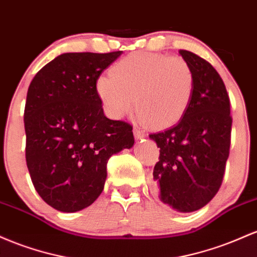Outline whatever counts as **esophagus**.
Masks as SVG:
<instances>
[{"label":"esophagus","mask_w":257,"mask_h":257,"mask_svg":"<svg viewBox=\"0 0 257 257\" xmlns=\"http://www.w3.org/2000/svg\"><path fill=\"white\" fill-rule=\"evenodd\" d=\"M134 135H135V137H136V140H141V138L146 137V134H144V131H142V130L138 128V127L134 128Z\"/></svg>","instance_id":"34e87169"}]
</instances>
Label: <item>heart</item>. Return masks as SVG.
Here are the masks:
<instances>
[{
	"label": "heart",
	"mask_w": 257,
	"mask_h": 257,
	"mask_svg": "<svg viewBox=\"0 0 257 257\" xmlns=\"http://www.w3.org/2000/svg\"><path fill=\"white\" fill-rule=\"evenodd\" d=\"M96 91L111 117H123L136 103L149 127L165 128L177 122L191 104L194 74L180 57L136 52L98 77Z\"/></svg>",
	"instance_id": "heart-1"
}]
</instances>
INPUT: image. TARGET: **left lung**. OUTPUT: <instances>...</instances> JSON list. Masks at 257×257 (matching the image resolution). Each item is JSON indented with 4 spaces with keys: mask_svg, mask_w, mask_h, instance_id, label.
Masks as SVG:
<instances>
[{
    "mask_svg": "<svg viewBox=\"0 0 257 257\" xmlns=\"http://www.w3.org/2000/svg\"><path fill=\"white\" fill-rule=\"evenodd\" d=\"M194 74V92L177 125L149 135L160 148L153 178L158 197L178 212L205 206L220 189L229 155L230 116L226 86L215 68L180 50Z\"/></svg>",
    "mask_w": 257,
    "mask_h": 257,
    "instance_id": "obj_1",
    "label": "left lung"
}]
</instances>
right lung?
Segmentation results:
<instances>
[{
    "label": "right lung",
    "mask_w": 257,
    "mask_h": 257,
    "mask_svg": "<svg viewBox=\"0 0 257 257\" xmlns=\"http://www.w3.org/2000/svg\"><path fill=\"white\" fill-rule=\"evenodd\" d=\"M122 51L64 53L29 86L25 158L36 192L62 212L90 206L104 188L106 163L135 143L132 126L103 113L97 79Z\"/></svg>",
    "instance_id": "obj_1"
}]
</instances>
